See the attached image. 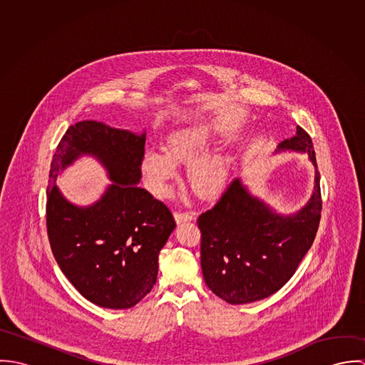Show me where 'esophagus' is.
I'll return each instance as SVG.
<instances>
[{
	"label": "esophagus",
	"instance_id": "esophagus-1",
	"mask_svg": "<svg viewBox=\"0 0 365 365\" xmlns=\"http://www.w3.org/2000/svg\"><path fill=\"white\" fill-rule=\"evenodd\" d=\"M174 217H175V222L180 225V223L190 222V220L195 219V215L191 212H174Z\"/></svg>",
	"mask_w": 365,
	"mask_h": 365
}]
</instances>
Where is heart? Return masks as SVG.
<instances>
[{"label":"heart","instance_id":"obj_1","mask_svg":"<svg viewBox=\"0 0 365 365\" xmlns=\"http://www.w3.org/2000/svg\"><path fill=\"white\" fill-rule=\"evenodd\" d=\"M216 132L208 123H190L174 129L165 138V148H148L140 158V171L149 191L165 197L178 165L190 163L187 177L191 187L201 195H217L230 182L232 157L223 152H209L215 145Z\"/></svg>","mask_w":365,"mask_h":365}]
</instances>
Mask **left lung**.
<instances>
[{
  "label": "left lung",
  "instance_id": "8db88e82",
  "mask_svg": "<svg viewBox=\"0 0 365 365\" xmlns=\"http://www.w3.org/2000/svg\"><path fill=\"white\" fill-rule=\"evenodd\" d=\"M305 153L314 168L308 202L281 213L235 178L216 205L198 219L201 267L209 289L232 305L256 302L275 294L295 274L312 246L322 212L320 175L309 135L297 128L274 155Z\"/></svg>",
  "mask_w": 365,
  "mask_h": 365
}]
</instances>
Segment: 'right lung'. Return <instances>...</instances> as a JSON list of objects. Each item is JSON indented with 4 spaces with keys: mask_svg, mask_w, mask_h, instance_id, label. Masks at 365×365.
I'll list each match as a JSON object with an SVG mask.
<instances>
[{
    "mask_svg": "<svg viewBox=\"0 0 365 365\" xmlns=\"http://www.w3.org/2000/svg\"><path fill=\"white\" fill-rule=\"evenodd\" d=\"M146 130L135 133L104 122L71 125L53 156L48 187V235L63 274L90 302L128 309L156 284L158 255L175 227L173 213L140 188ZM93 156L111 184L93 205L77 206L56 178L81 156Z\"/></svg>",
    "mask_w": 365,
    "mask_h": 365,
    "instance_id": "obj_1",
    "label": "right lung"
}]
</instances>
